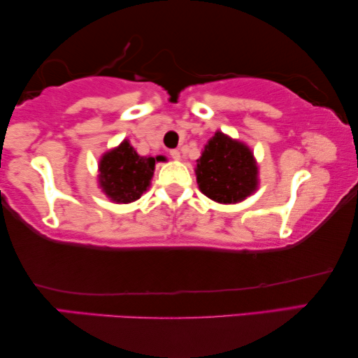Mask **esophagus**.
Returning <instances> with one entry per match:
<instances>
[{
  "mask_svg": "<svg viewBox=\"0 0 358 358\" xmlns=\"http://www.w3.org/2000/svg\"><path fill=\"white\" fill-rule=\"evenodd\" d=\"M169 155H171L173 160H180V152L178 149H173L169 150Z\"/></svg>",
  "mask_w": 358,
  "mask_h": 358,
  "instance_id": "1",
  "label": "esophagus"
}]
</instances>
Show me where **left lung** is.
Instances as JSON below:
<instances>
[{
    "mask_svg": "<svg viewBox=\"0 0 358 358\" xmlns=\"http://www.w3.org/2000/svg\"><path fill=\"white\" fill-rule=\"evenodd\" d=\"M195 173L204 195L224 204L243 201L259 187V168L252 150L222 131L204 145Z\"/></svg>",
    "mask_w": 358,
    "mask_h": 358,
    "instance_id": "8db88e82",
    "label": "left lung"
}]
</instances>
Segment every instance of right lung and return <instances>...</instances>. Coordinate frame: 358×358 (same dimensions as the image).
<instances>
[{
  "label": "right lung",
  "instance_id": "1",
  "mask_svg": "<svg viewBox=\"0 0 358 358\" xmlns=\"http://www.w3.org/2000/svg\"><path fill=\"white\" fill-rule=\"evenodd\" d=\"M98 182L114 203H131L149 189L154 176L155 158L141 157L130 141L106 152L99 160Z\"/></svg>",
  "mask_w": 358,
  "mask_h": 358
}]
</instances>
